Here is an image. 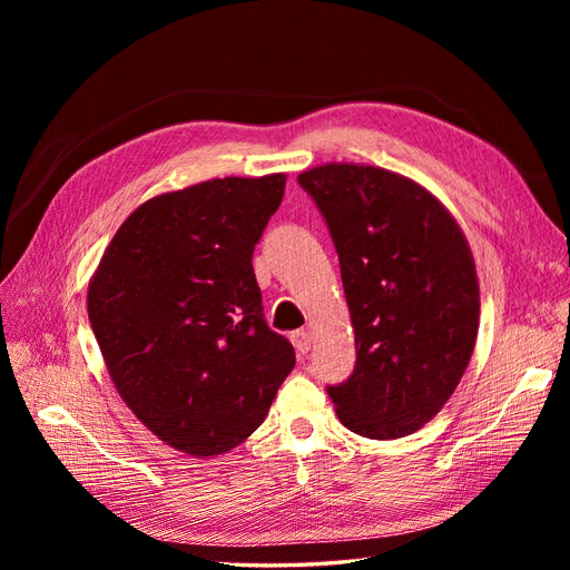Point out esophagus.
<instances>
[{
	"instance_id": "esophagus-1",
	"label": "esophagus",
	"mask_w": 570,
	"mask_h": 570,
	"mask_svg": "<svg viewBox=\"0 0 570 570\" xmlns=\"http://www.w3.org/2000/svg\"><path fill=\"white\" fill-rule=\"evenodd\" d=\"M289 340H292V344H295V350L299 352V354H306L308 350H312V333L308 331H295V333H289Z\"/></svg>"
}]
</instances>
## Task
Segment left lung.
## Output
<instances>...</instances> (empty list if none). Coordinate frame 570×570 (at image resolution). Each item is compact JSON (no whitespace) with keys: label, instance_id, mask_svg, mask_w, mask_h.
I'll return each instance as SVG.
<instances>
[{"label":"left lung","instance_id":"obj_1","mask_svg":"<svg viewBox=\"0 0 570 570\" xmlns=\"http://www.w3.org/2000/svg\"><path fill=\"white\" fill-rule=\"evenodd\" d=\"M297 183L331 230L354 325V373L327 387L337 419L371 440L411 435L450 400L475 347L471 247L440 199L392 170L325 164Z\"/></svg>","mask_w":570,"mask_h":570}]
</instances>
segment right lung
Returning a JSON list of instances; mask_svg holds the SVG:
<instances>
[{
    "label": "right lung",
    "mask_w": 570,
    "mask_h": 570,
    "mask_svg": "<svg viewBox=\"0 0 570 570\" xmlns=\"http://www.w3.org/2000/svg\"><path fill=\"white\" fill-rule=\"evenodd\" d=\"M285 176L216 178L145 202L88 287V316L111 381L154 435L216 456L264 423L295 368L264 318L254 245Z\"/></svg>",
    "instance_id": "1"
}]
</instances>
